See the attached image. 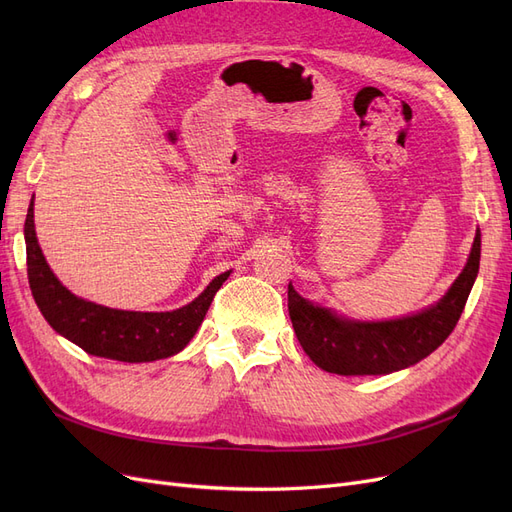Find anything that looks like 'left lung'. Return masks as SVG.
Returning <instances> with one entry per match:
<instances>
[{
  "mask_svg": "<svg viewBox=\"0 0 512 512\" xmlns=\"http://www.w3.org/2000/svg\"><path fill=\"white\" fill-rule=\"evenodd\" d=\"M480 265L476 232L468 265L444 297L423 312L384 320L356 322L303 299L288 284V312L305 354L320 369L339 376H378L423 361L453 333L466 307Z\"/></svg>",
  "mask_w": 512,
  "mask_h": 512,
  "instance_id": "left-lung-1",
  "label": "left lung"
}]
</instances>
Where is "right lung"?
Instances as JSON below:
<instances>
[{"instance_id": "1", "label": "right lung", "mask_w": 512, "mask_h": 512, "mask_svg": "<svg viewBox=\"0 0 512 512\" xmlns=\"http://www.w3.org/2000/svg\"><path fill=\"white\" fill-rule=\"evenodd\" d=\"M25 245L29 288L44 320L87 354L123 363H149L181 352L196 335L215 292L230 275L226 271L215 277L192 303L175 312H123L76 297L57 280L38 245L34 198L27 209Z\"/></svg>"}]
</instances>
